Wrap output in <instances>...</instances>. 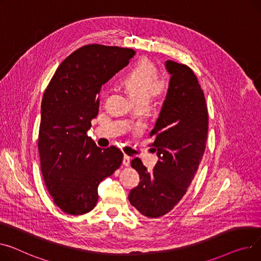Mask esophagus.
Wrapping results in <instances>:
<instances>
[{"mask_svg": "<svg viewBox=\"0 0 261 261\" xmlns=\"http://www.w3.org/2000/svg\"><path fill=\"white\" fill-rule=\"evenodd\" d=\"M130 161H131V158H130V156H128V155H124V160H123V164H124V166L128 167V166L130 165Z\"/></svg>", "mask_w": 261, "mask_h": 261, "instance_id": "34e87169", "label": "esophagus"}]
</instances>
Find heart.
<instances>
[{
  "label": "heart",
  "mask_w": 261,
  "mask_h": 261,
  "mask_svg": "<svg viewBox=\"0 0 261 261\" xmlns=\"http://www.w3.org/2000/svg\"><path fill=\"white\" fill-rule=\"evenodd\" d=\"M121 84L135 102H148L152 96L161 95L167 88L165 79L159 77V69L150 60L138 61L121 80Z\"/></svg>",
  "instance_id": "heart-1"
}]
</instances>
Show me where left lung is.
Masks as SVG:
<instances>
[{
    "instance_id": "8db88e82",
    "label": "left lung",
    "mask_w": 261,
    "mask_h": 261,
    "mask_svg": "<svg viewBox=\"0 0 261 261\" xmlns=\"http://www.w3.org/2000/svg\"><path fill=\"white\" fill-rule=\"evenodd\" d=\"M166 68L169 89L150 133L160 161L150 172L140 159L131 162L141 181L128 198L149 218L169 213L184 197L202 160L209 129L204 94L192 69L173 61Z\"/></svg>"
}]
</instances>
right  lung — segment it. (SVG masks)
Segmentation results:
<instances>
[{
    "mask_svg": "<svg viewBox=\"0 0 261 261\" xmlns=\"http://www.w3.org/2000/svg\"><path fill=\"white\" fill-rule=\"evenodd\" d=\"M130 48L85 45L67 57L42 99L38 148L44 182L54 202L69 215L93 210L99 182L123 163L111 146L101 150L87 135L98 113L101 85L128 65Z\"/></svg>",
    "mask_w": 261,
    "mask_h": 261,
    "instance_id": "add662e5",
    "label": "right lung"
}]
</instances>
